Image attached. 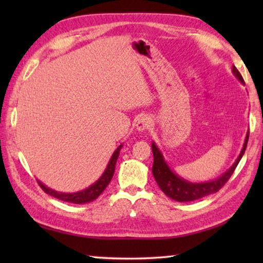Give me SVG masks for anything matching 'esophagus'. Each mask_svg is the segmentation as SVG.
<instances>
[{
  "label": "esophagus",
  "instance_id": "obj_1",
  "mask_svg": "<svg viewBox=\"0 0 263 263\" xmlns=\"http://www.w3.org/2000/svg\"><path fill=\"white\" fill-rule=\"evenodd\" d=\"M151 123H152V121H151V118L148 117V116H142V117L138 119V122H137V125H136L137 130L139 132L147 130V128L151 126Z\"/></svg>",
  "mask_w": 263,
  "mask_h": 263
}]
</instances>
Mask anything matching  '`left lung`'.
Segmentation results:
<instances>
[{
	"label": "left lung",
	"mask_w": 263,
	"mask_h": 263,
	"mask_svg": "<svg viewBox=\"0 0 263 263\" xmlns=\"http://www.w3.org/2000/svg\"><path fill=\"white\" fill-rule=\"evenodd\" d=\"M232 73L235 78H237L240 82L243 83V79L241 74L239 73V70L234 67H232ZM249 132H247L246 138H245L243 146L240 152L239 157L235 160V162L231 166L224 174L218 176L217 179L208 182H201V183H194V182H189L184 179H182L175 172H173L171 167L168 166L166 160H164L161 151L158 148V146L155 145V142H152V152L154 157V162L152 167V173L155 181L159 185V188L161 189L164 195H167L168 197L177 202H191L196 201V199L203 198L208 195L215 194L219 190L226 182L229 181L231 175L233 174L235 167L238 166L240 160H241L242 155L246 151L247 141H248Z\"/></svg>",
	"instance_id": "1"
}]
</instances>
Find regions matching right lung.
Here are the masks:
<instances>
[{
    "instance_id": "add662e5",
    "label": "right lung",
    "mask_w": 263,
    "mask_h": 263,
    "mask_svg": "<svg viewBox=\"0 0 263 263\" xmlns=\"http://www.w3.org/2000/svg\"><path fill=\"white\" fill-rule=\"evenodd\" d=\"M123 147V144L119 145L117 148L112 154V157L110 158V161L106 166L105 171L102 176L97 180L95 183H92L91 185H89L88 188L83 189L81 191H77V193H60V191L53 190L51 188H48L44 183H42L41 181L38 180V183L41 185V188L45 191L46 194L53 196L60 201L64 202H68V203H74V204H84V203H89L92 202L94 199H96L99 196L103 193L104 189L108 186L110 183L111 179H112L114 173H115V167H116V162H117V159L119 157V152Z\"/></svg>"
}]
</instances>
